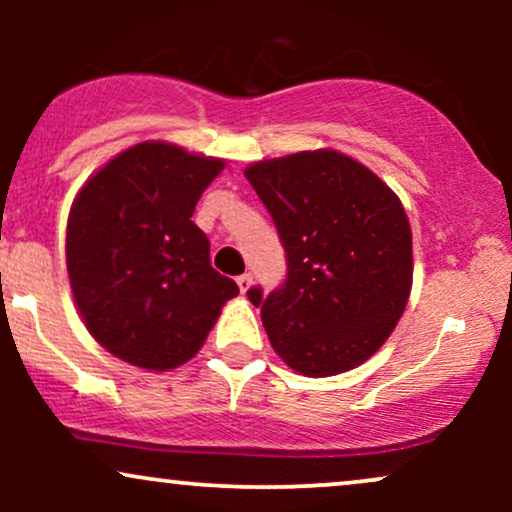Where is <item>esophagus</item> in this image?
<instances>
[{
    "instance_id": "34e87169",
    "label": "esophagus",
    "mask_w": 512,
    "mask_h": 512,
    "mask_svg": "<svg viewBox=\"0 0 512 512\" xmlns=\"http://www.w3.org/2000/svg\"><path fill=\"white\" fill-rule=\"evenodd\" d=\"M236 281H238L240 293H248L250 291V286H252V276L250 274H240Z\"/></svg>"
}]
</instances>
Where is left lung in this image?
Here are the masks:
<instances>
[{"label": "left lung", "instance_id": "8db88e82", "mask_svg": "<svg viewBox=\"0 0 512 512\" xmlns=\"http://www.w3.org/2000/svg\"><path fill=\"white\" fill-rule=\"evenodd\" d=\"M245 178L289 262L279 291H248L274 351L308 378L361 366L387 342L411 293V228L399 197L334 149L257 161Z\"/></svg>", "mask_w": 512, "mask_h": 512}]
</instances>
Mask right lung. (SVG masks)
Here are the masks:
<instances>
[{
  "instance_id": "1",
  "label": "right lung",
  "mask_w": 512,
  "mask_h": 512,
  "mask_svg": "<svg viewBox=\"0 0 512 512\" xmlns=\"http://www.w3.org/2000/svg\"><path fill=\"white\" fill-rule=\"evenodd\" d=\"M226 161L142 142L84 182L67 221V274L91 337L144 370H173L207 342L236 281L209 262L195 207Z\"/></svg>"
}]
</instances>
